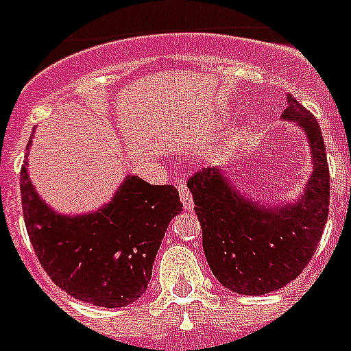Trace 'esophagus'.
I'll return each instance as SVG.
<instances>
[{
    "instance_id": "esophagus-1",
    "label": "esophagus",
    "mask_w": 351,
    "mask_h": 351,
    "mask_svg": "<svg viewBox=\"0 0 351 351\" xmlns=\"http://www.w3.org/2000/svg\"><path fill=\"white\" fill-rule=\"evenodd\" d=\"M176 186H178V193H180V200L182 204H184V209H186V211H193L195 202H193V197H191V193H189V189H187V186L182 180L178 182Z\"/></svg>"
}]
</instances>
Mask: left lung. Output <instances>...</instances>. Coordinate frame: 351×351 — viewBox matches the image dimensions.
Segmentation results:
<instances>
[{
	"mask_svg": "<svg viewBox=\"0 0 351 351\" xmlns=\"http://www.w3.org/2000/svg\"><path fill=\"white\" fill-rule=\"evenodd\" d=\"M282 120L304 131L311 151V175L295 200H255L220 167L187 182L209 267L234 293L264 295L288 286L311 261L328 220L330 171L321 127L291 95Z\"/></svg>",
	"mask_w": 351,
	"mask_h": 351,
	"instance_id": "8db88e82",
	"label": "left lung"
}]
</instances>
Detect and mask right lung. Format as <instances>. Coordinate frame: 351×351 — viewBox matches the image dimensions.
<instances>
[{
  "label": "right lung",
  "mask_w": 351,
  "mask_h": 351,
  "mask_svg": "<svg viewBox=\"0 0 351 351\" xmlns=\"http://www.w3.org/2000/svg\"><path fill=\"white\" fill-rule=\"evenodd\" d=\"M21 204L32 247L52 282L101 308H123L145 293L167 226L184 208L173 186L127 175L101 208L58 213L36 191L27 160Z\"/></svg>",
  "instance_id": "add662e5"
}]
</instances>
